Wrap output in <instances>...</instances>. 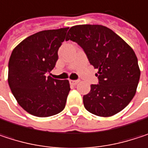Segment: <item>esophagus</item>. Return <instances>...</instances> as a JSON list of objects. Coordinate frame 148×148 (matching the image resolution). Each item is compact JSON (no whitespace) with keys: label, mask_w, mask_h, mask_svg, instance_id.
<instances>
[{"label":"esophagus","mask_w":148,"mask_h":148,"mask_svg":"<svg viewBox=\"0 0 148 148\" xmlns=\"http://www.w3.org/2000/svg\"><path fill=\"white\" fill-rule=\"evenodd\" d=\"M69 82H70V84H71V85H77V84H78V83H79V80H74V79H70V80H69Z\"/></svg>","instance_id":"34e87169"}]
</instances>
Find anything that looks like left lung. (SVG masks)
<instances>
[{
    "label": "left lung",
    "instance_id": "obj_1",
    "mask_svg": "<svg viewBox=\"0 0 148 148\" xmlns=\"http://www.w3.org/2000/svg\"><path fill=\"white\" fill-rule=\"evenodd\" d=\"M66 40L76 42L97 69L98 85L83 96L85 108L103 117L116 115L133 99L140 70L133 49L110 28L100 25L72 26Z\"/></svg>",
    "mask_w": 148,
    "mask_h": 148
}]
</instances>
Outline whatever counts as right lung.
I'll return each instance as SVG.
<instances>
[{
	"instance_id": "right-lung-1",
	"label": "right lung",
	"mask_w": 148,
	"mask_h": 148,
	"mask_svg": "<svg viewBox=\"0 0 148 148\" xmlns=\"http://www.w3.org/2000/svg\"><path fill=\"white\" fill-rule=\"evenodd\" d=\"M69 27L37 32L14 49L8 62V85L18 103L31 115L60 113L70 91L68 79L46 76L56 66L58 49Z\"/></svg>"
}]
</instances>
